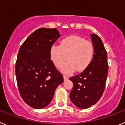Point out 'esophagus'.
<instances>
[{
	"instance_id": "34e87169",
	"label": "esophagus",
	"mask_w": 125,
	"mask_h": 125,
	"mask_svg": "<svg viewBox=\"0 0 125 125\" xmlns=\"http://www.w3.org/2000/svg\"><path fill=\"white\" fill-rule=\"evenodd\" d=\"M63 78H64V80H67V79H68V77L67 76H66V75H64Z\"/></svg>"
}]
</instances>
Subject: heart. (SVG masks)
<instances>
[{
	"label": "heart",
	"instance_id": "obj_1",
	"mask_svg": "<svg viewBox=\"0 0 125 125\" xmlns=\"http://www.w3.org/2000/svg\"><path fill=\"white\" fill-rule=\"evenodd\" d=\"M92 43L83 37L72 36L61 41L60 45H53L50 49V57L52 62L59 68L66 60L68 61L61 67L62 73L69 74L76 69L82 72L91 64L94 56Z\"/></svg>",
	"mask_w": 125,
	"mask_h": 125
}]
</instances>
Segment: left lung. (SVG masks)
I'll use <instances>...</instances> for the list:
<instances>
[{"instance_id":"1","label":"left lung","mask_w":125,"mask_h":125,"mask_svg":"<svg viewBox=\"0 0 125 125\" xmlns=\"http://www.w3.org/2000/svg\"><path fill=\"white\" fill-rule=\"evenodd\" d=\"M94 56L91 64L83 72L69 78L73 83L70 93L73 103L86 109L96 103L104 92L108 71L107 52L100 37L91 34Z\"/></svg>"}]
</instances>
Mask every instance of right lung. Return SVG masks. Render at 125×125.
Instances as JSON below:
<instances>
[{
	"instance_id": "right-lung-1",
	"label": "right lung",
	"mask_w": 125,
	"mask_h": 125,
	"mask_svg": "<svg viewBox=\"0 0 125 125\" xmlns=\"http://www.w3.org/2000/svg\"><path fill=\"white\" fill-rule=\"evenodd\" d=\"M59 37L56 29H39L19 51L15 64L19 91L25 103L35 109L48 105L57 87L64 81L50 57L51 47Z\"/></svg>"
}]
</instances>
